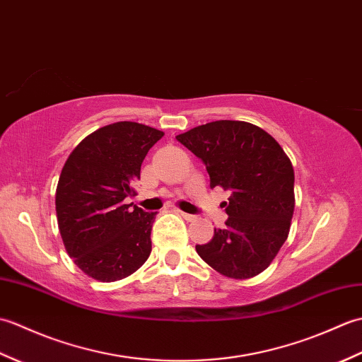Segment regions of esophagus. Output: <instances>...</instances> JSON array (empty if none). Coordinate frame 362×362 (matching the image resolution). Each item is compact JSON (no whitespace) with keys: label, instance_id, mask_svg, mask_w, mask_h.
<instances>
[{"label":"esophagus","instance_id":"obj_1","mask_svg":"<svg viewBox=\"0 0 362 362\" xmlns=\"http://www.w3.org/2000/svg\"><path fill=\"white\" fill-rule=\"evenodd\" d=\"M182 214V218L183 219H185V221H194L196 219V216H194V214H189V213H180Z\"/></svg>","mask_w":362,"mask_h":362}]
</instances>
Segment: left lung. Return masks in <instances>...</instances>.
I'll list each match as a JSON object with an SVG mask.
<instances>
[{
	"label": "left lung",
	"mask_w": 362,
	"mask_h": 362,
	"mask_svg": "<svg viewBox=\"0 0 362 362\" xmlns=\"http://www.w3.org/2000/svg\"><path fill=\"white\" fill-rule=\"evenodd\" d=\"M204 161L210 188L228 189L224 228L196 250L214 271L247 280L269 267L288 240L294 168L266 130L245 121L206 122L175 136Z\"/></svg>",
	"instance_id": "obj_1"
}]
</instances>
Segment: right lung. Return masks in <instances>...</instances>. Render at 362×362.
<instances>
[{
    "mask_svg": "<svg viewBox=\"0 0 362 362\" xmlns=\"http://www.w3.org/2000/svg\"><path fill=\"white\" fill-rule=\"evenodd\" d=\"M163 135L140 122H113L83 138L66 158L56 189L57 224L66 253L91 279L122 280L149 258L157 213L132 209L124 199Z\"/></svg>",
    "mask_w": 362,
    "mask_h": 362,
    "instance_id": "add662e5",
    "label": "right lung"
}]
</instances>
